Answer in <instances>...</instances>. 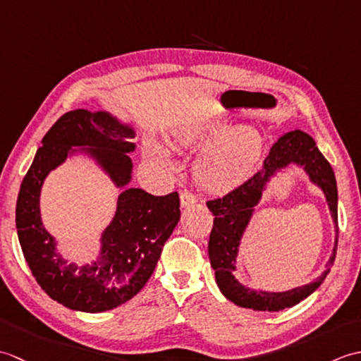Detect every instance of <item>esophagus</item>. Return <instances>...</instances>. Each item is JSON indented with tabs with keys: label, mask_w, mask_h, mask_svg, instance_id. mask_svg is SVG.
Listing matches in <instances>:
<instances>
[{
	"label": "esophagus",
	"mask_w": 361,
	"mask_h": 361,
	"mask_svg": "<svg viewBox=\"0 0 361 361\" xmlns=\"http://www.w3.org/2000/svg\"><path fill=\"white\" fill-rule=\"evenodd\" d=\"M197 202V198L192 192H189V190H185V192H181L180 195V203H181V208H188V206L194 204Z\"/></svg>",
	"instance_id": "esophagus-1"
}]
</instances>
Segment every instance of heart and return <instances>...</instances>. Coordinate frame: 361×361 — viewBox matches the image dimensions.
I'll return each instance as SVG.
<instances>
[{
  "instance_id": "b5f03b06",
  "label": "heart",
  "mask_w": 361,
  "mask_h": 361,
  "mask_svg": "<svg viewBox=\"0 0 361 361\" xmlns=\"http://www.w3.org/2000/svg\"><path fill=\"white\" fill-rule=\"evenodd\" d=\"M173 140L181 150L205 152L195 164V178L203 190L214 195H224L242 186L255 173L264 152L262 136L247 127H188L176 132ZM145 153L153 163L173 166L171 152L158 141H149Z\"/></svg>"
}]
</instances>
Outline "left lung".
I'll return each instance as SVG.
<instances>
[{"instance_id": "8db88e82", "label": "left lung", "mask_w": 361, "mask_h": 361, "mask_svg": "<svg viewBox=\"0 0 361 361\" xmlns=\"http://www.w3.org/2000/svg\"><path fill=\"white\" fill-rule=\"evenodd\" d=\"M291 164L299 165L310 175V179L325 192L326 201L336 224V245L333 255L326 264V270L307 286L297 288L287 292H265L245 288L235 279V262L243 233L249 224L254 208L262 197L266 183L275 174ZM209 211L214 214V225L209 235V260L216 271V282L221 293L239 307L279 312L293 307L302 299L315 291L326 276L331 271L338 243V190L336 180L329 161L317 147L313 137L301 130H293L282 135L276 141L268 157L264 161L262 171H259L245 181L242 186L231 192L206 202Z\"/></svg>"}]
</instances>
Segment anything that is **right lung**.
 <instances>
[{"instance_id":"add662e5","label":"right lung","mask_w":361,"mask_h":361,"mask_svg":"<svg viewBox=\"0 0 361 361\" xmlns=\"http://www.w3.org/2000/svg\"><path fill=\"white\" fill-rule=\"evenodd\" d=\"M135 130L109 111L65 113L44 135L23 178L15 224L23 255L35 281L54 301L79 312L97 313L127 302L155 270L166 240L180 220V197H155L132 181ZM85 152L123 192L112 224L102 238V252L91 264H70L56 251L39 216V192L47 173L74 152Z\"/></svg>"}]
</instances>
